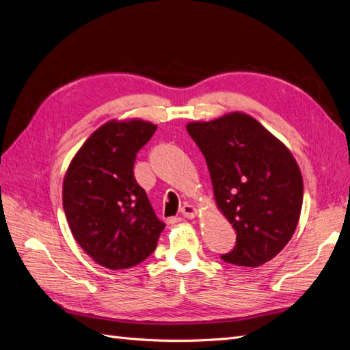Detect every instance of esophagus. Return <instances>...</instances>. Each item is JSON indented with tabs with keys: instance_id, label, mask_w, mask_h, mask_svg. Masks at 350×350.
<instances>
[{
	"instance_id": "1",
	"label": "esophagus",
	"mask_w": 350,
	"mask_h": 350,
	"mask_svg": "<svg viewBox=\"0 0 350 350\" xmlns=\"http://www.w3.org/2000/svg\"><path fill=\"white\" fill-rule=\"evenodd\" d=\"M181 214L185 218H194L196 214H198V209H196V206H193L190 203H184V206L181 208Z\"/></svg>"
}]
</instances>
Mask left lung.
Returning a JSON list of instances; mask_svg holds the SVG:
<instances>
[{"mask_svg":"<svg viewBox=\"0 0 350 350\" xmlns=\"http://www.w3.org/2000/svg\"><path fill=\"white\" fill-rule=\"evenodd\" d=\"M187 132L206 160L218 209L236 230L226 262L258 267L291 241L303 204V176L285 144L254 117L230 113L191 122Z\"/></svg>","mask_w":350,"mask_h":350,"instance_id":"left-lung-1","label":"left lung"}]
</instances>
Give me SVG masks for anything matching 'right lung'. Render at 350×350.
I'll return each mask as SVG.
<instances>
[{
  "instance_id": "obj_1",
  "label": "right lung",
  "mask_w": 350,
  "mask_h": 350,
  "mask_svg": "<svg viewBox=\"0 0 350 350\" xmlns=\"http://www.w3.org/2000/svg\"><path fill=\"white\" fill-rule=\"evenodd\" d=\"M157 129L141 118L109 120L93 132L64 178V211L74 239L102 267L122 270L154 252L165 223L136 183L138 152Z\"/></svg>"
}]
</instances>
